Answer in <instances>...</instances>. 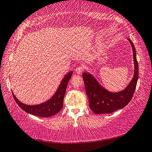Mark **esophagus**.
<instances>
[{
  "instance_id": "34e87169",
  "label": "esophagus",
  "mask_w": 152,
  "mask_h": 152,
  "mask_svg": "<svg viewBox=\"0 0 152 152\" xmlns=\"http://www.w3.org/2000/svg\"><path fill=\"white\" fill-rule=\"evenodd\" d=\"M84 70V66H79L76 68L75 71H76V74H81L82 72V71H83Z\"/></svg>"
}]
</instances>
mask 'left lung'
<instances>
[{
    "label": "left lung",
    "mask_w": 152,
    "mask_h": 152,
    "mask_svg": "<svg viewBox=\"0 0 152 152\" xmlns=\"http://www.w3.org/2000/svg\"><path fill=\"white\" fill-rule=\"evenodd\" d=\"M133 53L134 74L128 86L123 91L111 92L103 88L96 79L88 72H84L82 77L89 101V107L95 114H109L115 110L123 109L131 101L134 94L139 77V67L136 58V51L130 39Z\"/></svg>",
    "instance_id": "8db88e82"
}]
</instances>
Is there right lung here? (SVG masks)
I'll return each mask as SVG.
<instances>
[{"instance_id":"add662e5","label":"right lung","mask_w":152,"mask_h":152,"mask_svg":"<svg viewBox=\"0 0 152 152\" xmlns=\"http://www.w3.org/2000/svg\"><path fill=\"white\" fill-rule=\"evenodd\" d=\"M73 72H70L65 75L64 78L61 80V83L55 94L53 96L49 99L48 101L43 102L42 104L36 105H27L22 103L18 100L15 96L13 92L12 95L14 96V99L19 107L21 109L25 110L29 114H31L37 117H48L53 116L56 113L60 112L63 107V101L64 95H65L67 85L72 75Z\"/></svg>"}]
</instances>
